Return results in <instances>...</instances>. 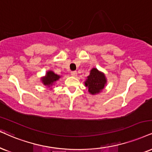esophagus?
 Listing matches in <instances>:
<instances>
[{
  "label": "esophagus",
  "mask_w": 152,
  "mask_h": 152,
  "mask_svg": "<svg viewBox=\"0 0 152 152\" xmlns=\"http://www.w3.org/2000/svg\"><path fill=\"white\" fill-rule=\"evenodd\" d=\"M77 74V71H72V72H71V75L73 77H76Z\"/></svg>",
  "instance_id": "obj_1"
}]
</instances>
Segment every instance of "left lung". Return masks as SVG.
Segmentation results:
<instances>
[{
    "mask_svg": "<svg viewBox=\"0 0 152 152\" xmlns=\"http://www.w3.org/2000/svg\"><path fill=\"white\" fill-rule=\"evenodd\" d=\"M106 78L104 73L96 68H92L90 74L87 77L85 82V86L88 87V91L92 95L101 92L106 85Z\"/></svg>",
    "mask_w": 152,
    "mask_h": 152,
    "instance_id": "8db88e82",
    "label": "left lung"
}]
</instances>
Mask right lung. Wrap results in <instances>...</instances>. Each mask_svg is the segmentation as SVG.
I'll return each instance as SVG.
<instances>
[{
    "mask_svg": "<svg viewBox=\"0 0 152 152\" xmlns=\"http://www.w3.org/2000/svg\"><path fill=\"white\" fill-rule=\"evenodd\" d=\"M61 77V76L58 75L57 74H55L53 71H48L46 72V76L42 78V82L45 86L47 87H50L53 85L56 81H58Z\"/></svg>",
    "mask_w": 152,
    "mask_h": 152,
    "instance_id": "obj_1",
    "label": "right lung"
}]
</instances>
